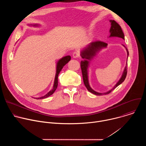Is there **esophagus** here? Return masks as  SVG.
<instances>
[{"mask_svg": "<svg viewBox=\"0 0 146 146\" xmlns=\"http://www.w3.org/2000/svg\"><path fill=\"white\" fill-rule=\"evenodd\" d=\"M80 56V54L78 51H74L73 53V57L74 58H78V56Z\"/></svg>", "mask_w": 146, "mask_h": 146, "instance_id": "esophagus-1", "label": "esophagus"}]
</instances>
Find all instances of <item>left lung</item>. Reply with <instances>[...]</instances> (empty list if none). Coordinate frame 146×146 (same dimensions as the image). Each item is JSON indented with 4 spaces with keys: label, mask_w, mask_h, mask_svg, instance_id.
I'll return each instance as SVG.
<instances>
[{
    "label": "left lung",
    "mask_w": 146,
    "mask_h": 146,
    "mask_svg": "<svg viewBox=\"0 0 146 146\" xmlns=\"http://www.w3.org/2000/svg\"><path fill=\"white\" fill-rule=\"evenodd\" d=\"M110 22L111 23V28L110 29V35L109 37H118L119 38H121L123 40H125L124 38V34L122 31V29L119 25L116 23L114 20H110ZM108 46V44L103 42L101 41H92V42L90 43L86 47H85L81 51V56L82 59H84L83 60L81 61L80 65H81V69L82 71V78L83 81H84V84L88 91L92 93L93 94H95L96 95H106L110 94L112 91H113L116 87H117L119 85H120L121 83L125 80L126 78L127 74V60H128V57L129 55V52L127 49V48L123 45V46L126 48L127 52V60L126 63V66L124 68L123 73L122 74L121 77L119 80V81L117 82V84L114 86V87L111 89L110 90L104 93H100L96 92L93 89L91 88V87L90 86L89 81H88V67L90 66V61L92 60V59L95 56L97 53H98L102 49L104 48H106Z\"/></svg>",
    "instance_id": "left-lung-1"
}]
</instances>
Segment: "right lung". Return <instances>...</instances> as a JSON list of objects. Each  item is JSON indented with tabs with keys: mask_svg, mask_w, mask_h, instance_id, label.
Segmentation results:
<instances>
[{
	"mask_svg": "<svg viewBox=\"0 0 146 146\" xmlns=\"http://www.w3.org/2000/svg\"><path fill=\"white\" fill-rule=\"evenodd\" d=\"M32 26L34 27H37L38 26L37 24H33V25H31ZM71 59V57L70 55H68L66 56H64L63 58H62L61 59H60L56 64V74H55V80H54V86H53V88L52 90H51L50 91H49L46 95H45L43 96H41L40 98H37L36 99H44L46 98L48 96H50V95H51L52 94H53V93L55 92V91L56 90V89L58 87V75L60 73V72L62 70V68H64V66L68 64V62Z\"/></svg>",
	"mask_w": 146,
	"mask_h": 146,
	"instance_id": "add662e5",
	"label": "right lung"
}]
</instances>
